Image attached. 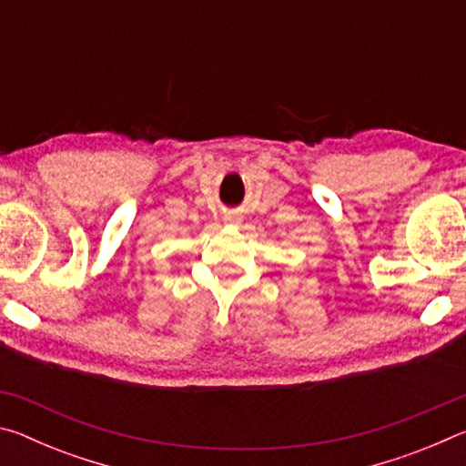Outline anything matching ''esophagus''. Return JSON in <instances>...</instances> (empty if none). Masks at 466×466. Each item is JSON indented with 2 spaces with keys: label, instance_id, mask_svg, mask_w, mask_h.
Masks as SVG:
<instances>
[{
  "label": "esophagus",
  "instance_id": "esophagus-1",
  "mask_svg": "<svg viewBox=\"0 0 466 466\" xmlns=\"http://www.w3.org/2000/svg\"><path fill=\"white\" fill-rule=\"evenodd\" d=\"M240 222H242L240 216H236V214H226V216H224V224H228V226H236V228H238Z\"/></svg>",
  "mask_w": 466,
  "mask_h": 466
}]
</instances>
